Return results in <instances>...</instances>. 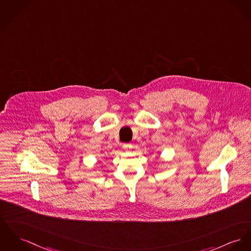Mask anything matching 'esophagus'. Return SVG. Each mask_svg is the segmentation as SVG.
<instances>
[{
    "label": "esophagus",
    "instance_id": "1",
    "mask_svg": "<svg viewBox=\"0 0 251 251\" xmlns=\"http://www.w3.org/2000/svg\"><path fill=\"white\" fill-rule=\"evenodd\" d=\"M123 148H124L125 151L129 152V151L132 150V145H131V144H125V145L123 146Z\"/></svg>",
    "mask_w": 251,
    "mask_h": 251
}]
</instances>
